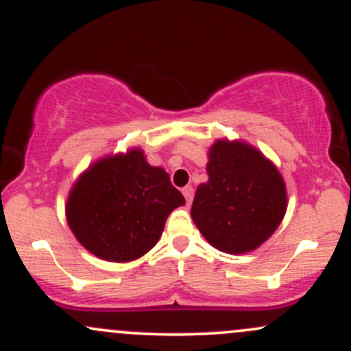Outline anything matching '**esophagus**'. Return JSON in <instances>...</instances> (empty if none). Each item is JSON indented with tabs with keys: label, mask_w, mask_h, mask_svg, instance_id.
Masks as SVG:
<instances>
[{
	"label": "esophagus",
	"mask_w": 351,
	"mask_h": 351,
	"mask_svg": "<svg viewBox=\"0 0 351 351\" xmlns=\"http://www.w3.org/2000/svg\"><path fill=\"white\" fill-rule=\"evenodd\" d=\"M183 195H184V199H186V203L191 204L193 196H195V189H193V186H184L183 188Z\"/></svg>",
	"instance_id": "obj_1"
}]
</instances>
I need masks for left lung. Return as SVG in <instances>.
<instances>
[{
	"instance_id": "left-lung-1",
	"label": "left lung",
	"mask_w": 351,
	"mask_h": 351,
	"mask_svg": "<svg viewBox=\"0 0 351 351\" xmlns=\"http://www.w3.org/2000/svg\"><path fill=\"white\" fill-rule=\"evenodd\" d=\"M206 170L209 181L196 189L191 206L201 234L223 252L259 247L287 208L280 173L256 148L224 140L209 150Z\"/></svg>"
}]
</instances>
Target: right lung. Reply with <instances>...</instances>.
<instances>
[{
    "label": "right lung",
    "mask_w": 351,
    "mask_h": 351,
    "mask_svg": "<svg viewBox=\"0 0 351 351\" xmlns=\"http://www.w3.org/2000/svg\"><path fill=\"white\" fill-rule=\"evenodd\" d=\"M184 204L163 168L143 153L100 160L80 176L67 201V221L79 243L100 259L128 263L158 243L167 217Z\"/></svg>",
    "instance_id": "right-lung-1"
}]
</instances>
